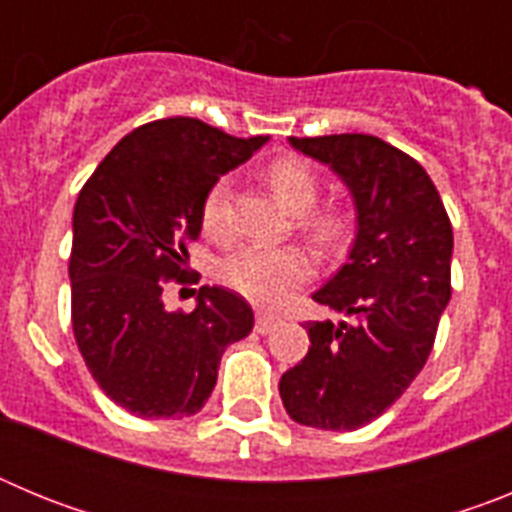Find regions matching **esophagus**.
I'll use <instances>...</instances> for the list:
<instances>
[{"label": "esophagus", "mask_w": 512, "mask_h": 512, "mask_svg": "<svg viewBox=\"0 0 512 512\" xmlns=\"http://www.w3.org/2000/svg\"><path fill=\"white\" fill-rule=\"evenodd\" d=\"M279 323H282V320H279L277 315H271V312H264V310L256 312V333H261V336L271 333Z\"/></svg>", "instance_id": "34e87169"}]
</instances>
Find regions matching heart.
I'll return each instance as SVG.
<instances>
[{
	"label": "heart",
	"mask_w": 512,
	"mask_h": 512,
	"mask_svg": "<svg viewBox=\"0 0 512 512\" xmlns=\"http://www.w3.org/2000/svg\"><path fill=\"white\" fill-rule=\"evenodd\" d=\"M266 184L277 200L297 215V228L318 251L328 253L343 246L351 233V217L343 207H315L320 182L312 166L300 156L274 158L264 171ZM228 179L210 184L202 200V230L212 238L228 235ZM312 277V261L297 246H241L220 264V279L259 305H282Z\"/></svg>",
	"instance_id": "1"
}]
</instances>
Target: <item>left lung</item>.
Segmentation results:
<instances>
[{"label":"left lung","instance_id":"8db88e82","mask_svg":"<svg viewBox=\"0 0 512 512\" xmlns=\"http://www.w3.org/2000/svg\"><path fill=\"white\" fill-rule=\"evenodd\" d=\"M289 143L328 164L354 197V248L312 300L356 323H307L310 348L282 374L279 395L297 423L356 431L400 400L428 361L451 300V220L423 166L382 138Z\"/></svg>","mask_w":512,"mask_h":512}]
</instances>
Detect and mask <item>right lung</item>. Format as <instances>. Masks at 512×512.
Returning a JSON list of instances; mask_svg holds the SVG:
<instances>
[{
  "instance_id": "add662e5",
  "label": "right lung",
  "mask_w": 512,
  "mask_h": 512,
  "mask_svg": "<svg viewBox=\"0 0 512 512\" xmlns=\"http://www.w3.org/2000/svg\"><path fill=\"white\" fill-rule=\"evenodd\" d=\"M266 140L194 117L146 122L81 187L69 259L74 338L104 395L138 418L200 413L225 346L251 333V305L233 289L205 284L192 312H169L164 287L192 282L187 243L200 238L210 184Z\"/></svg>"
}]
</instances>
